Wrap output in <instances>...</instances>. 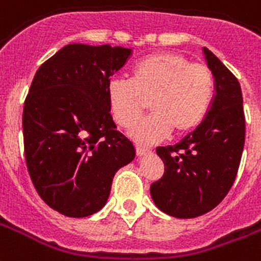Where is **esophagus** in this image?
Returning <instances> with one entry per match:
<instances>
[{
    "label": "esophagus",
    "mask_w": 261,
    "mask_h": 261,
    "mask_svg": "<svg viewBox=\"0 0 261 261\" xmlns=\"http://www.w3.org/2000/svg\"><path fill=\"white\" fill-rule=\"evenodd\" d=\"M135 150H137V156H145V154L150 153V149L142 148V146H137V148H135Z\"/></svg>",
    "instance_id": "34e87169"
}]
</instances>
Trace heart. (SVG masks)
<instances>
[{
    "instance_id": "b5f03b06",
    "label": "heart",
    "mask_w": 261,
    "mask_h": 261,
    "mask_svg": "<svg viewBox=\"0 0 261 261\" xmlns=\"http://www.w3.org/2000/svg\"><path fill=\"white\" fill-rule=\"evenodd\" d=\"M215 82L210 68L172 51L149 55L131 67L130 79L113 77L107 86L111 113L117 124L133 126L149 99L152 113L131 127L138 144H154L170 135L188 134L210 111Z\"/></svg>"
}]
</instances>
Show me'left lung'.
I'll return each mask as SVG.
<instances>
[{"mask_svg":"<svg viewBox=\"0 0 261 261\" xmlns=\"http://www.w3.org/2000/svg\"><path fill=\"white\" fill-rule=\"evenodd\" d=\"M215 95L204 122L174 146H159L164 175L150 196L164 214L179 219L201 216L219 205L236 180L245 144L242 91L231 71L206 47Z\"/></svg>","mask_w":261,"mask_h":261,"instance_id":"obj_1","label":"left lung"}]
</instances>
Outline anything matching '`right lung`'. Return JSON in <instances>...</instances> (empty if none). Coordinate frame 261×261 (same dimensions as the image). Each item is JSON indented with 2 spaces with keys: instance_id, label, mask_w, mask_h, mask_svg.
<instances>
[{
  "instance_id": "right-lung-1",
  "label": "right lung",
  "mask_w": 261,
  "mask_h": 261,
  "mask_svg": "<svg viewBox=\"0 0 261 261\" xmlns=\"http://www.w3.org/2000/svg\"><path fill=\"white\" fill-rule=\"evenodd\" d=\"M131 49L69 43L33 79L23 109L25 163L43 201L69 218L98 212L134 145L116 130L108 104L109 77Z\"/></svg>"
}]
</instances>
